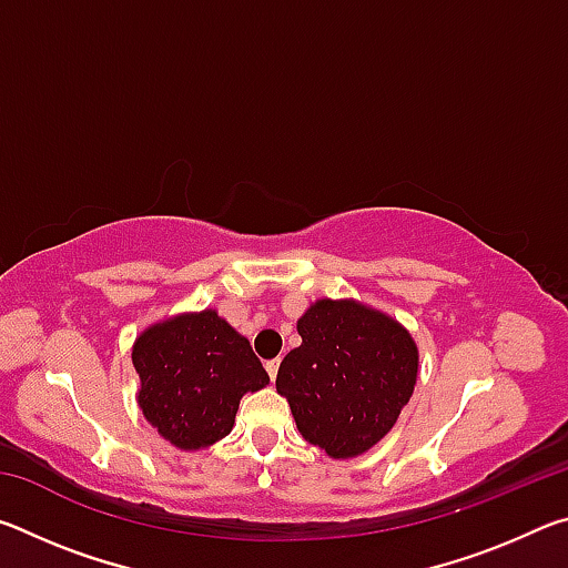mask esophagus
I'll list each match as a JSON object with an SVG mask.
<instances>
[{"mask_svg": "<svg viewBox=\"0 0 568 568\" xmlns=\"http://www.w3.org/2000/svg\"><path fill=\"white\" fill-rule=\"evenodd\" d=\"M277 368H281V358L265 361V371H267V376H271L273 381H275V376H277Z\"/></svg>", "mask_w": 568, "mask_h": 568, "instance_id": "obj_1", "label": "esophagus"}]
</instances>
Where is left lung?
<instances>
[{
  "instance_id": "1",
  "label": "left lung",
  "mask_w": 568,
  "mask_h": 568,
  "mask_svg": "<svg viewBox=\"0 0 568 568\" xmlns=\"http://www.w3.org/2000/svg\"><path fill=\"white\" fill-rule=\"evenodd\" d=\"M303 343L285 355L275 388L307 444L355 458L390 434L418 381L408 328L353 297H321L297 318Z\"/></svg>"
}]
</instances>
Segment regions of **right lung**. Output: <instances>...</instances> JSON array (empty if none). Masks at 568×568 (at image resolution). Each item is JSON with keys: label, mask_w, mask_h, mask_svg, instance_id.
<instances>
[{"label": "right lung", "mask_w": 568, "mask_h": 568, "mask_svg": "<svg viewBox=\"0 0 568 568\" xmlns=\"http://www.w3.org/2000/svg\"><path fill=\"white\" fill-rule=\"evenodd\" d=\"M132 363L142 416L180 450L223 440L240 398L271 383L250 341L213 307L148 325L134 338Z\"/></svg>", "instance_id": "right-lung-1"}]
</instances>
